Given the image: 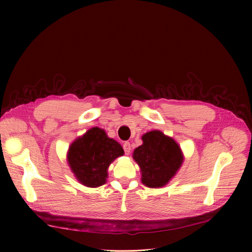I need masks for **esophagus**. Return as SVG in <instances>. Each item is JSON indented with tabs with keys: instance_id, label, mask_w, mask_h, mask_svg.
Instances as JSON below:
<instances>
[{
	"instance_id": "1",
	"label": "esophagus",
	"mask_w": 252,
	"mask_h": 252,
	"mask_svg": "<svg viewBox=\"0 0 252 252\" xmlns=\"http://www.w3.org/2000/svg\"><path fill=\"white\" fill-rule=\"evenodd\" d=\"M124 150H125V153H126V155H128V154L130 153L131 148H130V144H129L128 142H126V143L124 144Z\"/></svg>"
}]
</instances>
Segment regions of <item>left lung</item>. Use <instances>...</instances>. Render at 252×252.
<instances>
[{
  "mask_svg": "<svg viewBox=\"0 0 252 252\" xmlns=\"http://www.w3.org/2000/svg\"><path fill=\"white\" fill-rule=\"evenodd\" d=\"M143 144L134 150L133 158L141 170L146 187L161 188L173 179L184 161L180 145L161 130L154 129L142 136Z\"/></svg>",
  "mask_w": 252,
  "mask_h": 252,
  "instance_id": "8db88e82",
  "label": "left lung"
}]
</instances>
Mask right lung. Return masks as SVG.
I'll return each mask as SVG.
<instances>
[{"mask_svg": "<svg viewBox=\"0 0 252 252\" xmlns=\"http://www.w3.org/2000/svg\"><path fill=\"white\" fill-rule=\"evenodd\" d=\"M125 151L103 128L92 127L75 139L68 148L67 163L75 179L89 188H97L107 181L108 167Z\"/></svg>", "mask_w": 252, "mask_h": 252, "instance_id": "1", "label": "right lung"}]
</instances>
